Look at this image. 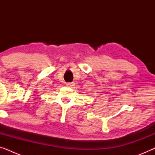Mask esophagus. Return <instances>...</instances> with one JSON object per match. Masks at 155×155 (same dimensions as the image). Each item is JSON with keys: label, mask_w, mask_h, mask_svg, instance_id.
<instances>
[{"label": "esophagus", "mask_w": 155, "mask_h": 155, "mask_svg": "<svg viewBox=\"0 0 155 155\" xmlns=\"http://www.w3.org/2000/svg\"><path fill=\"white\" fill-rule=\"evenodd\" d=\"M66 85L68 87H72L75 86V82H68V83H67Z\"/></svg>", "instance_id": "obj_1"}]
</instances>
